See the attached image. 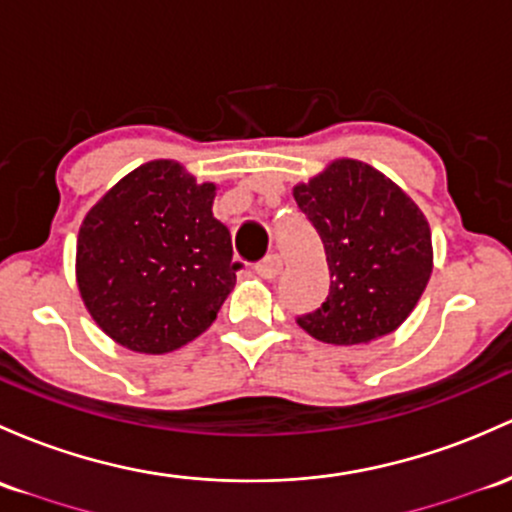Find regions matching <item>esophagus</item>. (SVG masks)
<instances>
[{"instance_id": "obj_1", "label": "esophagus", "mask_w": 512, "mask_h": 512, "mask_svg": "<svg viewBox=\"0 0 512 512\" xmlns=\"http://www.w3.org/2000/svg\"><path fill=\"white\" fill-rule=\"evenodd\" d=\"M280 271H283V263H280V258L276 254L266 256V258H263V261L256 263V273L261 278H266V280L278 278Z\"/></svg>"}]
</instances>
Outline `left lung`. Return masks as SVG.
<instances>
[{"mask_svg": "<svg viewBox=\"0 0 512 512\" xmlns=\"http://www.w3.org/2000/svg\"><path fill=\"white\" fill-rule=\"evenodd\" d=\"M295 202L320 234L329 266L327 300L295 320L327 344H368L398 329L432 273L425 214L393 180L361 161L342 158Z\"/></svg>", "mask_w": 512, "mask_h": 512, "instance_id": "obj_1", "label": "left lung"}]
</instances>
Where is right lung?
I'll return each instance as SVG.
<instances>
[{
    "mask_svg": "<svg viewBox=\"0 0 512 512\" xmlns=\"http://www.w3.org/2000/svg\"><path fill=\"white\" fill-rule=\"evenodd\" d=\"M214 185L151 161L87 212L78 236L80 295L114 342L168 354L200 337L232 293L239 261L212 217Z\"/></svg>",
    "mask_w": 512,
    "mask_h": 512,
    "instance_id": "obj_1",
    "label": "right lung"
}]
</instances>
